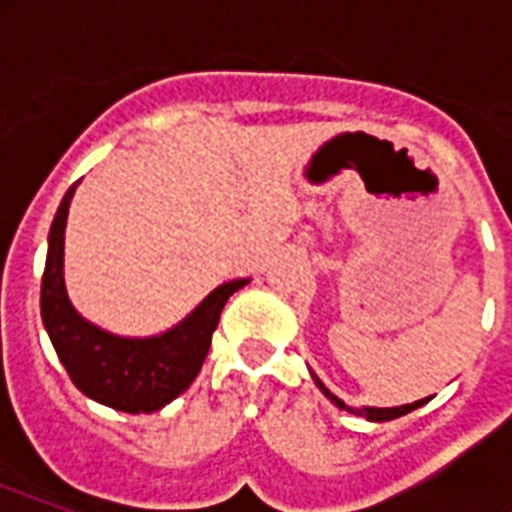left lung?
<instances>
[{"instance_id": "obj_1", "label": "left lung", "mask_w": 512, "mask_h": 512, "mask_svg": "<svg viewBox=\"0 0 512 512\" xmlns=\"http://www.w3.org/2000/svg\"><path fill=\"white\" fill-rule=\"evenodd\" d=\"M316 385H319L321 390H324V396L332 401L335 406H340V409H345V412L350 414H361V417H366V420H372V422H385V420H396V417H404V414H409L412 409H417V406H422L428 398H422V401H414V404H404V406H393V409H374V406H364V409H353V406L348 404H342L340 398L332 396L324 385H321L319 380H316Z\"/></svg>"}]
</instances>
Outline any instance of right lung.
I'll list each match as a JSON object with an SVG mask.
<instances>
[{
	"instance_id": "add662e5",
	"label": "right lung",
	"mask_w": 512,
	"mask_h": 512,
	"mask_svg": "<svg viewBox=\"0 0 512 512\" xmlns=\"http://www.w3.org/2000/svg\"><path fill=\"white\" fill-rule=\"evenodd\" d=\"M74 191L76 183L60 201L50 228L42 276L44 329L60 364L84 396L119 412H159L196 380L228 297L247 279L217 287L183 324L164 335L146 340L108 335L74 311L63 284V233Z\"/></svg>"
}]
</instances>
